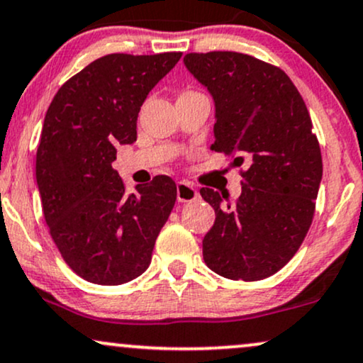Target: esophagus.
I'll return each instance as SVG.
<instances>
[{"mask_svg": "<svg viewBox=\"0 0 363 363\" xmlns=\"http://www.w3.org/2000/svg\"><path fill=\"white\" fill-rule=\"evenodd\" d=\"M177 199L178 202H194L199 199V191H196L190 183L186 182H178L177 183Z\"/></svg>", "mask_w": 363, "mask_h": 363, "instance_id": "1", "label": "esophagus"}]
</instances>
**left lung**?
Instances as JSON below:
<instances>
[{
  "label": "left lung",
  "mask_w": 363,
  "mask_h": 363,
  "mask_svg": "<svg viewBox=\"0 0 363 363\" xmlns=\"http://www.w3.org/2000/svg\"><path fill=\"white\" fill-rule=\"evenodd\" d=\"M186 69L216 102V141L240 172V194L202 189L216 210L203 237V261L234 281L266 279L298 252L315 216L321 151L301 94L279 67L245 53H186Z\"/></svg>",
  "instance_id": "obj_1"
}]
</instances>
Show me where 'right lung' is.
I'll return each instance as SVG.
<instances>
[{
    "label": "right lung",
    "mask_w": 363,
    "mask_h": 363,
    "mask_svg": "<svg viewBox=\"0 0 363 363\" xmlns=\"http://www.w3.org/2000/svg\"><path fill=\"white\" fill-rule=\"evenodd\" d=\"M182 52L111 53L58 89L37 150L43 217L64 261L94 284L118 286L141 276L177 185L158 174L126 195L113 168L116 146L136 141V121L151 89Z\"/></svg>",
    "instance_id": "obj_1"
}]
</instances>
